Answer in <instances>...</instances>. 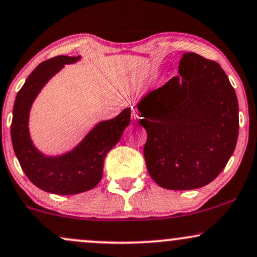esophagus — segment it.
Returning a JSON list of instances; mask_svg holds the SVG:
<instances>
[{"label":"esophagus","instance_id":"obj_1","mask_svg":"<svg viewBox=\"0 0 257 257\" xmlns=\"http://www.w3.org/2000/svg\"><path fill=\"white\" fill-rule=\"evenodd\" d=\"M132 119L134 120V122H139V120L141 119V113L139 112V111H137V110H133Z\"/></svg>","mask_w":257,"mask_h":257}]
</instances>
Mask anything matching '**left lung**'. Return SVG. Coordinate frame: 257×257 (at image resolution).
I'll list each match as a JSON object with an SVG mask.
<instances>
[{"instance_id":"left-lung-1","label":"left lung","mask_w":257,"mask_h":257,"mask_svg":"<svg viewBox=\"0 0 257 257\" xmlns=\"http://www.w3.org/2000/svg\"><path fill=\"white\" fill-rule=\"evenodd\" d=\"M179 76L138 104L148 174L170 190L197 189L226 166L237 144L236 92L220 64L184 52Z\"/></svg>"}]
</instances>
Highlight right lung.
<instances>
[{"label":"right lung","instance_id":"obj_1","mask_svg":"<svg viewBox=\"0 0 257 257\" xmlns=\"http://www.w3.org/2000/svg\"><path fill=\"white\" fill-rule=\"evenodd\" d=\"M78 60L79 56L61 55L42 62L18 92L13 107L12 144L21 169L36 187L57 195H74L93 189L103 177L105 157L131 123L132 107H126L115 118L98 123L72 152L51 158L37 151L27 125L31 105L51 76L66 63Z\"/></svg>","mask_w":257,"mask_h":257}]
</instances>
